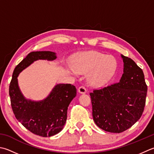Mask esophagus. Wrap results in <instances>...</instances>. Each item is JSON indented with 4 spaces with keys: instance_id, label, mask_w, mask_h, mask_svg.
Masks as SVG:
<instances>
[{
    "instance_id": "1",
    "label": "esophagus",
    "mask_w": 154,
    "mask_h": 154,
    "mask_svg": "<svg viewBox=\"0 0 154 154\" xmlns=\"http://www.w3.org/2000/svg\"><path fill=\"white\" fill-rule=\"evenodd\" d=\"M78 91L80 93H87V89L84 86H81L78 89Z\"/></svg>"
}]
</instances>
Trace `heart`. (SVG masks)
<instances>
[{
	"label": "heart",
	"instance_id": "obj_1",
	"mask_svg": "<svg viewBox=\"0 0 154 154\" xmlns=\"http://www.w3.org/2000/svg\"><path fill=\"white\" fill-rule=\"evenodd\" d=\"M117 68L116 59L105 54L90 51L81 55L75 63L77 73L85 74L91 71L88 82L93 86L105 85L113 76Z\"/></svg>",
	"mask_w": 154,
	"mask_h": 154
}]
</instances>
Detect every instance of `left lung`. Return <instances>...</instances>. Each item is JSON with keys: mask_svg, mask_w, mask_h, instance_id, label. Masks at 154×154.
<instances>
[{"mask_svg": "<svg viewBox=\"0 0 154 154\" xmlns=\"http://www.w3.org/2000/svg\"><path fill=\"white\" fill-rule=\"evenodd\" d=\"M123 73L118 83L90 93L92 115L99 128L121 133L142 115L147 87L143 72L131 59L122 55Z\"/></svg>", "mask_w": 154, "mask_h": 154, "instance_id": "1", "label": "left lung"}]
</instances>
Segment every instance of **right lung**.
<instances>
[{
	"mask_svg": "<svg viewBox=\"0 0 154 154\" xmlns=\"http://www.w3.org/2000/svg\"><path fill=\"white\" fill-rule=\"evenodd\" d=\"M56 53L51 51H34L17 65L9 86V95L14 116L24 127L42 137H50L61 131L67 120V109L77 95L71 84H57L44 100L34 101L25 99L18 85L19 74L38 59L53 61Z\"/></svg>",
	"mask_w": 154,
	"mask_h": 154,
	"instance_id": "1",
	"label": "right lung"
}]
</instances>
